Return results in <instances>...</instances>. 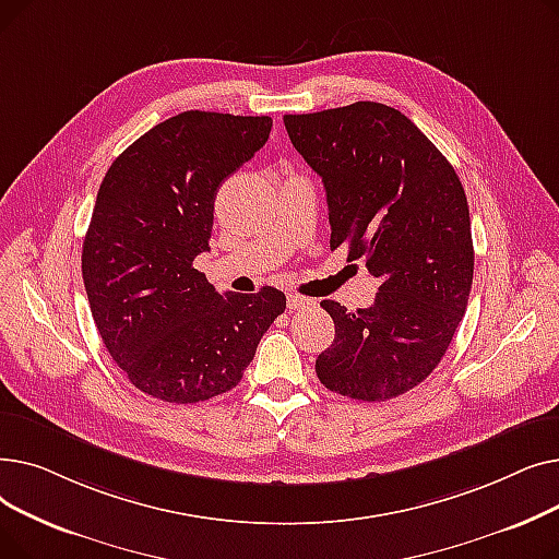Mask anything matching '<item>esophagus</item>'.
Instances as JSON below:
<instances>
[{
	"instance_id": "34e87169",
	"label": "esophagus",
	"mask_w": 559,
	"mask_h": 559,
	"mask_svg": "<svg viewBox=\"0 0 559 559\" xmlns=\"http://www.w3.org/2000/svg\"><path fill=\"white\" fill-rule=\"evenodd\" d=\"M312 306H314L312 299H306V297H299V295H287V308L292 312H301V310H308Z\"/></svg>"
}]
</instances>
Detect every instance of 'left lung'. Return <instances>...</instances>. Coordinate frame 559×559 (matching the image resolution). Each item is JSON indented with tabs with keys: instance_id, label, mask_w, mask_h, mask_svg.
<instances>
[{
	"instance_id": "1",
	"label": "left lung",
	"mask_w": 559,
	"mask_h": 559,
	"mask_svg": "<svg viewBox=\"0 0 559 559\" xmlns=\"http://www.w3.org/2000/svg\"><path fill=\"white\" fill-rule=\"evenodd\" d=\"M321 176L331 249L365 260L380 281L369 308L321 301L335 340L319 354L321 385L356 401L396 399L432 373L466 310L474 281L464 188L442 152L385 104L356 102L283 117Z\"/></svg>"
}]
</instances>
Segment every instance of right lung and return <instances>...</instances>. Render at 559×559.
<instances>
[{
    "instance_id": "right-lung-1",
    "label": "right lung",
    "mask_w": 559,
    "mask_h": 559,
    "mask_svg": "<svg viewBox=\"0 0 559 559\" xmlns=\"http://www.w3.org/2000/svg\"><path fill=\"white\" fill-rule=\"evenodd\" d=\"M272 117L186 110L112 160L87 226L81 272L110 358L140 392L199 403L242 380L285 295L215 292L209 251L224 179L267 142Z\"/></svg>"
}]
</instances>
